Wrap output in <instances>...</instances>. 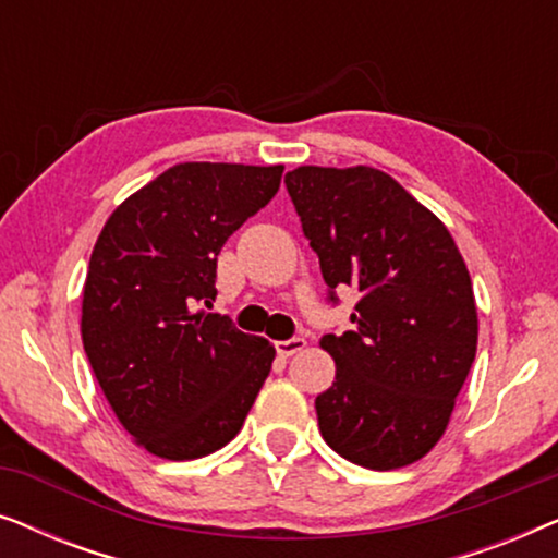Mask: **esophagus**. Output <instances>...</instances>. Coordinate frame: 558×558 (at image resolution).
Returning a JSON list of instances; mask_svg holds the SVG:
<instances>
[{
	"label": "esophagus",
	"mask_w": 558,
	"mask_h": 558,
	"mask_svg": "<svg viewBox=\"0 0 558 558\" xmlns=\"http://www.w3.org/2000/svg\"><path fill=\"white\" fill-rule=\"evenodd\" d=\"M304 345H307V340H304V338L279 340V342H277V353H279V357H289V355L300 353V350H302Z\"/></svg>",
	"instance_id": "1"
}]
</instances>
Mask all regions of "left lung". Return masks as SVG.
Segmentation results:
<instances>
[{
    "label": "left lung",
    "instance_id": "8db88e82",
    "mask_svg": "<svg viewBox=\"0 0 558 558\" xmlns=\"http://www.w3.org/2000/svg\"><path fill=\"white\" fill-rule=\"evenodd\" d=\"M287 190L330 300L357 292L353 330L325 335L335 384L323 439L368 470L422 460L445 434L477 350L470 271L447 226L373 167H296Z\"/></svg>",
    "mask_w": 558,
    "mask_h": 558
}]
</instances>
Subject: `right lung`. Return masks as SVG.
I'll return each instance as SVG.
<instances>
[{"mask_svg":"<svg viewBox=\"0 0 558 558\" xmlns=\"http://www.w3.org/2000/svg\"><path fill=\"white\" fill-rule=\"evenodd\" d=\"M284 167L182 162L106 220L83 287L81 335L136 445L197 460L241 432L277 350L210 312L228 235L277 195Z\"/></svg>","mask_w":558,"mask_h":558,"instance_id":"right-lung-1","label":"right lung"}]
</instances>
